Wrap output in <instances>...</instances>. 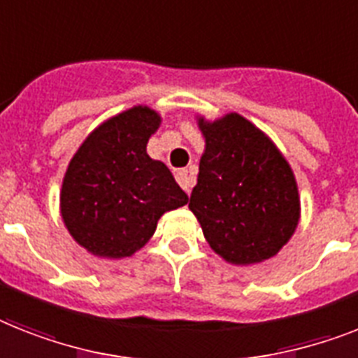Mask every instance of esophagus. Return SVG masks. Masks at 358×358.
I'll return each mask as SVG.
<instances>
[{
	"label": "esophagus",
	"instance_id": "esophagus-1",
	"mask_svg": "<svg viewBox=\"0 0 358 358\" xmlns=\"http://www.w3.org/2000/svg\"><path fill=\"white\" fill-rule=\"evenodd\" d=\"M176 179H177V182L182 186V190H185L186 194H190L192 186H194V182H196V177H194V173L188 172V170H177Z\"/></svg>",
	"mask_w": 358,
	"mask_h": 358
}]
</instances>
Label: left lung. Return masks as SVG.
<instances>
[{
    "label": "left lung",
    "mask_w": 358,
    "mask_h": 358,
    "mask_svg": "<svg viewBox=\"0 0 358 358\" xmlns=\"http://www.w3.org/2000/svg\"><path fill=\"white\" fill-rule=\"evenodd\" d=\"M205 153L190 196L205 239L234 265L278 254L300 220L294 173L273 141L238 113L199 119Z\"/></svg>",
    "instance_id": "8db88e82"
}]
</instances>
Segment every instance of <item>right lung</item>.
I'll return each instance as SVG.
<instances>
[{
  "mask_svg": "<svg viewBox=\"0 0 358 358\" xmlns=\"http://www.w3.org/2000/svg\"><path fill=\"white\" fill-rule=\"evenodd\" d=\"M161 117L146 106L106 120L67 166L62 220L78 245L102 258H126L150 241L164 212L188 203L172 172L146 153Z\"/></svg>",
  "mask_w": 358,
  "mask_h": 358,
  "instance_id": "obj_1",
  "label": "right lung"
}]
</instances>
